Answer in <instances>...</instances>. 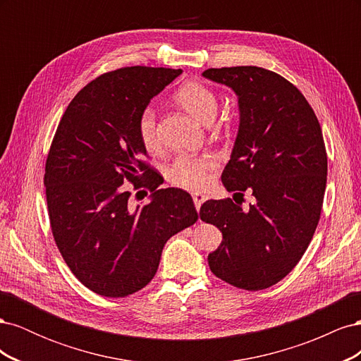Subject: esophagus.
Listing matches in <instances>:
<instances>
[{
  "mask_svg": "<svg viewBox=\"0 0 361 361\" xmlns=\"http://www.w3.org/2000/svg\"><path fill=\"white\" fill-rule=\"evenodd\" d=\"M192 200H194V206H195V209L200 211V206H202V203L206 200V197H204L203 194H200V192H195V194L192 195Z\"/></svg>",
  "mask_w": 361,
  "mask_h": 361,
  "instance_id": "esophagus-1",
  "label": "esophagus"
}]
</instances>
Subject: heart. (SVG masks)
<instances>
[{"label":"heart","mask_w":361,"mask_h":361,"mask_svg":"<svg viewBox=\"0 0 361 361\" xmlns=\"http://www.w3.org/2000/svg\"><path fill=\"white\" fill-rule=\"evenodd\" d=\"M176 101L203 123H211L216 114V96L206 85L197 81L185 82L176 92ZM138 135L147 150H157L161 145L157 128V111L146 106L138 117ZM218 162L214 157H180L169 170V179L178 187L187 190H203L211 182L212 171Z\"/></svg>","instance_id":"b5f03b06"}]
</instances>
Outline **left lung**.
<instances>
[{
  "label": "left lung",
  "mask_w": 361,
  "mask_h": 361,
  "mask_svg": "<svg viewBox=\"0 0 361 361\" xmlns=\"http://www.w3.org/2000/svg\"><path fill=\"white\" fill-rule=\"evenodd\" d=\"M202 75L238 97L239 126L223 185L256 199L247 211L231 199L202 204V220L223 233L207 262L228 285L267 289L298 264L319 221L326 183L321 125L301 92L276 72L236 66Z\"/></svg>",
  "instance_id": "obj_1"
}]
</instances>
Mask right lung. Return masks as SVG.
I'll list each match as a JSON object with an SVG mask.
<instances>
[{
	"label": "right lung",
	"mask_w": 361,
	"mask_h": 361,
	"mask_svg": "<svg viewBox=\"0 0 361 361\" xmlns=\"http://www.w3.org/2000/svg\"><path fill=\"white\" fill-rule=\"evenodd\" d=\"M180 73L146 66L104 73L73 97L54 135L43 180L52 235L73 276L104 297L143 289L166 243L199 218L187 191L158 190L137 129L141 111ZM128 181L149 186L151 202L130 208Z\"/></svg>",
	"instance_id": "obj_1"
}]
</instances>
